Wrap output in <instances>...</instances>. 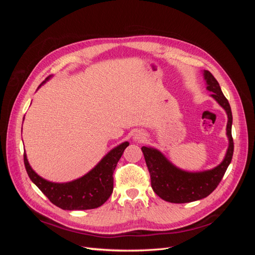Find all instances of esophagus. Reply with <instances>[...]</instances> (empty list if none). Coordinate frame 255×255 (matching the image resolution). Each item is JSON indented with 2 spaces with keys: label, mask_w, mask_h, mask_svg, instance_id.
I'll return each instance as SVG.
<instances>
[{
  "label": "esophagus",
  "mask_w": 255,
  "mask_h": 255,
  "mask_svg": "<svg viewBox=\"0 0 255 255\" xmlns=\"http://www.w3.org/2000/svg\"><path fill=\"white\" fill-rule=\"evenodd\" d=\"M134 139L136 141H143L144 140V135L140 132H137L134 134Z\"/></svg>",
  "instance_id": "1"
}]
</instances>
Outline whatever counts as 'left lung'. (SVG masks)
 Wrapping results in <instances>:
<instances>
[{
    "mask_svg": "<svg viewBox=\"0 0 255 255\" xmlns=\"http://www.w3.org/2000/svg\"><path fill=\"white\" fill-rule=\"evenodd\" d=\"M204 78L207 90L212 91V97L217 101L228 114L227 135L229 138V148L222 163L212 170L202 172H186L174 167L159 151L148 146L141 150L149 169L151 186L155 194L167 202L188 203L203 199L211 195L218 186L232 160L234 142L232 137V112L227 98L223 96L219 83L214 75L205 70Z\"/></svg>",
    "mask_w": 255,
    "mask_h": 255,
    "instance_id": "8db88e82",
    "label": "left lung"
}]
</instances>
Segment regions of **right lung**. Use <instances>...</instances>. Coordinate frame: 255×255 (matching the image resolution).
<instances>
[{
	"instance_id": "add662e5",
	"label": "right lung",
	"mask_w": 255,
	"mask_h": 255,
	"mask_svg": "<svg viewBox=\"0 0 255 255\" xmlns=\"http://www.w3.org/2000/svg\"><path fill=\"white\" fill-rule=\"evenodd\" d=\"M128 145V142L126 141L116 146L87 174L63 184L42 179L30 168L25 153L23 158L29 179L54 205L68 211L92 210L104 204L111 197L114 189V170Z\"/></svg>"
}]
</instances>
